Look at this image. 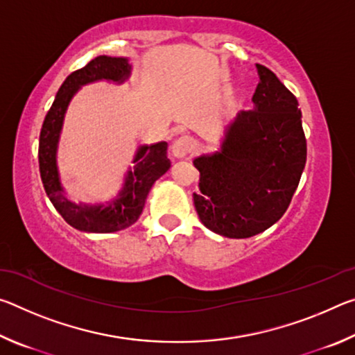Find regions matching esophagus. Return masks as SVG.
Wrapping results in <instances>:
<instances>
[{"instance_id":"34e87169","label":"esophagus","mask_w":355,"mask_h":355,"mask_svg":"<svg viewBox=\"0 0 355 355\" xmlns=\"http://www.w3.org/2000/svg\"><path fill=\"white\" fill-rule=\"evenodd\" d=\"M196 139L191 136H182L178 137V139L173 142L172 146V153L175 158H184V156H188L189 153H192L196 150Z\"/></svg>"}]
</instances>
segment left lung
<instances>
[{
  "mask_svg": "<svg viewBox=\"0 0 355 355\" xmlns=\"http://www.w3.org/2000/svg\"><path fill=\"white\" fill-rule=\"evenodd\" d=\"M254 110L227 125L220 150L194 159V205L202 224L227 238H250L274 225L293 199L307 159L302 114L274 71L257 64Z\"/></svg>",
  "mask_w": 355,
  "mask_h": 355,
  "instance_id": "1",
  "label": "left lung"
}]
</instances>
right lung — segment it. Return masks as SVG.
<instances>
[{
	"label": "right lung",
	"instance_id": "right-lung-1",
	"mask_svg": "<svg viewBox=\"0 0 355 355\" xmlns=\"http://www.w3.org/2000/svg\"><path fill=\"white\" fill-rule=\"evenodd\" d=\"M130 73L131 65L127 58L98 56L92 59L83 69L65 78L42 125L39 139L42 183L56 211L69 225L80 232L112 233L133 225L139 219L153 183L171 167V159L167 158V142L141 146L135 155V166L130 167L122 189L112 200L87 205L70 202L64 194L56 155L64 116L70 100L84 84L101 80L120 84L128 80Z\"/></svg>",
	"mask_w": 355,
	"mask_h": 355
}]
</instances>
